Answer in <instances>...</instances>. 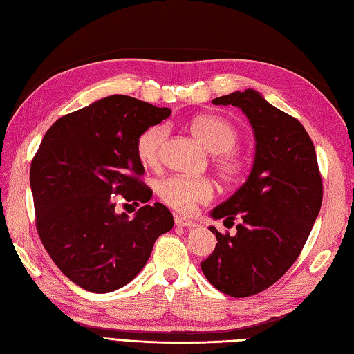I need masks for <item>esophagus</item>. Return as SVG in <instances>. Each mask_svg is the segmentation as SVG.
<instances>
[{"mask_svg": "<svg viewBox=\"0 0 354 354\" xmlns=\"http://www.w3.org/2000/svg\"><path fill=\"white\" fill-rule=\"evenodd\" d=\"M175 223H176V226H181V227H196L198 226L195 221H192L190 218H184V217H176Z\"/></svg>", "mask_w": 354, "mask_h": 354, "instance_id": "esophagus-1", "label": "esophagus"}]
</instances>
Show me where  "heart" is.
Masks as SVG:
<instances>
[{"label":"heart","instance_id":"heart-1","mask_svg":"<svg viewBox=\"0 0 354 354\" xmlns=\"http://www.w3.org/2000/svg\"><path fill=\"white\" fill-rule=\"evenodd\" d=\"M190 134L214 154V165L221 181L227 185L242 183L247 176L250 162L243 154L236 151L239 131L230 120L214 113H201L187 123ZM169 137L165 124H153L137 139V154L148 167L158 165L162 148ZM159 196L167 206L178 212L194 211L196 205L209 203L215 195V187L207 178L170 176L158 187Z\"/></svg>","mask_w":354,"mask_h":354}]
</instances>
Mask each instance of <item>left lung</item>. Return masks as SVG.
Listing matches in <instances>:
<instances>
[{"label":"left lung","instance_id":"left-lung-1","mask_svg":"<svg viewBox=\"0 0 354 354\" xmlns=\"http://www.w3.org/2000/svg\"><path fill=\"white\" fill-rule=\"evenodd\" d=\"M212 103L241 107L256 140L248 179L211 212L232 225L241 218L236 236L209 226L217 245L201 262L215 289L242 298L268 289L297 261L320 212L323 185L314 143L297 118L253 88Z\"/></svg>","mask_w":354,"mask_h":354}]
</instances>
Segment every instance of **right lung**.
I'll return each instance as SVG.
<instances>
[{
	"label": "right lung",
	"instance_id": "obj_1",
	"mask_svg": "<svg viewBox=\"0 0 354 354\" xmlns=\"http://www.w3.org/2000/svg\"><path fill=\"white\" fill-rule=\"evenodd\" d=\"M124 95H112L67 113L46 131L31 162L35 226L48 254L82 289L107 293L127 286L145 267L153 245L175 220L162 203L134 218L115 212V195L151 200L137 139L170 117Z\"/></svg>",
	"mask_w": 354,
	"mask_h": 354
}]
</instances>
